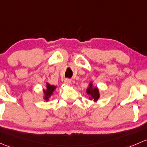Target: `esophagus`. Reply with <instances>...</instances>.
Instances as JSON below:
<instances>
[{
    "mask_svg": "<svg viewBox=\"0 0 147 147\" xmlns=\"http://www.w3.org/2000/svg\"><path fill=\"white\" fill-rule=\"evenodd\" d=\"M64 83L65 84H66V85L69 86L71 84V80H69V79H65V80H64Z\"/></svg>",
    "mask_w": 147,
    "mask_h": 147,
    "instance_id": "34e87169",
    "label": "esophagus"
}]
</instances>
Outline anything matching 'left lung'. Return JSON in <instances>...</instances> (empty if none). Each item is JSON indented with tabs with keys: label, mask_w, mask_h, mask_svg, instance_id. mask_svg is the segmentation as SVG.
I'll list each match as a JSON object with an SVG mask.
<instances>
[{
	"label": "left lung",
	"mask_w": 147,
	"mask_h": 147,
	"mask_svg": "<svg viewBox=\"0 0 147 147\" xmlns=\"http://www.w3.org/2000/svg\"><path fill=\"white\" fill-rule=\"evenodd\" d=\"M86 94L89 96V98L90 100H94V101H98L100 97L99 91L97 87H94L92 82H90L89 86L86 89Z\"/></svg>",
	"instance_id": "left-lung-1"
}]
</instances>
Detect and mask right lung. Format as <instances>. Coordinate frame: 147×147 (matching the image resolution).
<instances>
[{"mask_svg":"<svg viewBox=\"0 0 147 147\" xmlns=\"http://www.w3.org/2000/svg\"><path fill=\"white\" fill-rule=\"evenodd\" d=\"M55 89H56L55 86L51 85L49 83H46V89H44V98L46 101H49V98L53 94V92Z\"/></svg>","mask_w":147,"mask_h":147,"instance_id":"right-lung-1","label":"right lung"}]
</instances>
